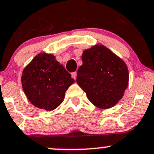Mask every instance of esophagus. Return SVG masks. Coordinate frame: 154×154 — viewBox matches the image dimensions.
Here are the masks:
<instances>
[{
    "label": "esophagus",
    "mask_w": 154,
    "mask_h": 154,
    "mask_svg": "<svg viewBox=\"0 0 154 154\" xmlns=\"http://www.w3.org/2000/svg\"><path fill=\"white\" fill-rule=\"evenodd\" d=\"M77 72L76 71H74V72L71 73V77H72V78H74V80H76L77 79Z\"/></svg>",
    "instance_id": "34e87169"
}]
</instances>
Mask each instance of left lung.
Listing matches in <instances>:
<instances>
[{
  "instance_id": "left-lung-1",
  "label": "left lung",
  "mask_w": 154,
  "mask_h": 154,
  "mask_svg": "<svg viewBox=\"0 0 154 154\" xmlns=\"http://www.w3.org/2000/svg\"><path fill=\"white\" fill-rule=\"evenodd\" d=\"M77 83L94 106L110 108L123 97L129 74L122 60L103 45L83 51Z\"/></svg>"
}]
</instances>
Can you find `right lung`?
<instances>
[{
  "label": "right lung",
  "mask_w": 154,
  "mask_h": 154,
  "mask_svg": "<svg viewBox=\"0 0 154 154\" xmlns=\"http://www.w3.org/2000/svg\"><path fill=\"white\" fill-rule=\"evenodd\" d=\"M21 82L26 96L34 106L51 111L61 104L74 80L54 56L42 53L24 68Z\"/></svg>",
  "instance_id": "right-lung-1"
}]
</instances>
